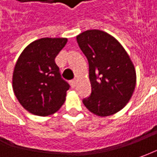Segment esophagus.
<instances>
[{
  "label": "esophagus",
  "instance_id": "esophagus-1",
  "mask_svg": "<svg viewBox=\"0 0 157 157\" xmlns=\"http://www.w3.org/2000/svg\"><path fill=\"white\" fill-rule=\"evenodd\" d=\"M70 84H71V87L74 88L76 86V80L75 79H73V80H71V81H70Z\"/></svg>",
  "mask_w": 157,
  "mask_h": 157
}]
</instances>
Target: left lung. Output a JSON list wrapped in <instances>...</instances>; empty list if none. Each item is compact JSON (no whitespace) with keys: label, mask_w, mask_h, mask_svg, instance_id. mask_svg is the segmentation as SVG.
Wrapping results in <instances>:
<instances>
[{"label":"left lung","mask_w":157,"mask_h":157,"mask_svg":"<svg viewBox=\"0 0 157 157\" xmlns=\"http://www.w3.org/2000/svg\"><path fill=\"white\" fill-rule=\"evenodd\" d=\"M89 63L91 95L83 100L88 110L109 116L129 101L136 83L135 66L122 45L106 32L91 29L77 36Z\"/></svg>","instance_id":"left-lung-1"}]
</instances>
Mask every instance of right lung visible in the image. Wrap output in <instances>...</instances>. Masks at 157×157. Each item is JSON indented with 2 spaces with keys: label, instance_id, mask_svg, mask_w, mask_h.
<instances>
[{
  "label": "right lung",
  "instance_id": "1",
  "mask_svg": "<svg viewBox=\"0 0 157 157\" xmlns=\"http://www.w3.org/2000/svg\"><path fill=\"white\" fill-rule=\"evenodd\" d=\"M67 38H41L23 50L13 72V90L28 112L52 114L62 106L70 86L62 78L55 58Z\"/></svg>",
  "mask_w": 157,
  "mask_h": 157
}]
</instances>
